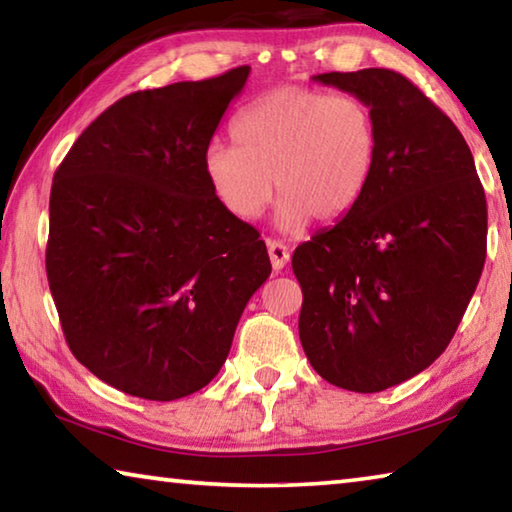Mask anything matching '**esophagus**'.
<instances>
[{"instance_id":"esophagus-1","label":"esophagus","mask_w":512,"mask_h":512,"mask_svg":"<svg viewBox=\"0 0 512 512\" xmlns=\"http://www.w3.org/2000/svg\"><path fill=\"white\" fill-rule=\"evenodd\" d=\"M266 248H268V257H271V264L275 271H282V268L289 264V257H291L289 246L280 239H268Z\"/></svg>"}]
</instances>
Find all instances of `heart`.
<instances>
[{"label":"heart","instance_id":"1","mask_svg":"<svg viewBox=\"0 0 512 512\" xmlns=\"http://www.w3.org/2000/svg\"><path fill=\"white\" fill-rule=\"evenodd\" d=\"M232 137L237 147L214 140L203 153L216 201L237 219H255L277 189L284 230L311 216L343 219L368 192L379 160L377 119L345 92L282 85L239 112Z\"/></svg>","mask_w":512,"mask_h":512}]
</instances>
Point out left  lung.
Here are the masks:
<instances>
[{"label":"left lung","instance_id":"left-lung-1","mask_svg":"<svg viewBox=\"0 0 512 512\" xmlns=\"http://www.w3.org/2000/svg\"><path fill=\"white\" fill-rule=\"evenodd\" d=\"M366 101L379 160L354 210L293 253L300 343L329 384L379 393L429 368L479 284L488 207L463 135L393 69L318 74Z\"/></svg>","mask_w":512,"mask_h":512}]
</instances>
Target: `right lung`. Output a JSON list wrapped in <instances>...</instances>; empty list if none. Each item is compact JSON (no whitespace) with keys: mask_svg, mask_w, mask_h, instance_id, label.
Returning <instances> with one entry per match:
<instances>
[{"mask_svg":"<svg viewBox=\"0 0 512 512\" xmlns=\"http://www.w3.org/2000/svg\"><path fill=\"white\" fill-rule=\"evenodd\" d=\"M248 74L128 94L54 173L51 296L74 357L121 393L171 402L210 384L271 275L259 232L216 201L203 171Z\"/></svg>","mask_w":512,"mask_h":512,"instance_id":"obj_1","label":"right lung"}]
</instances>
